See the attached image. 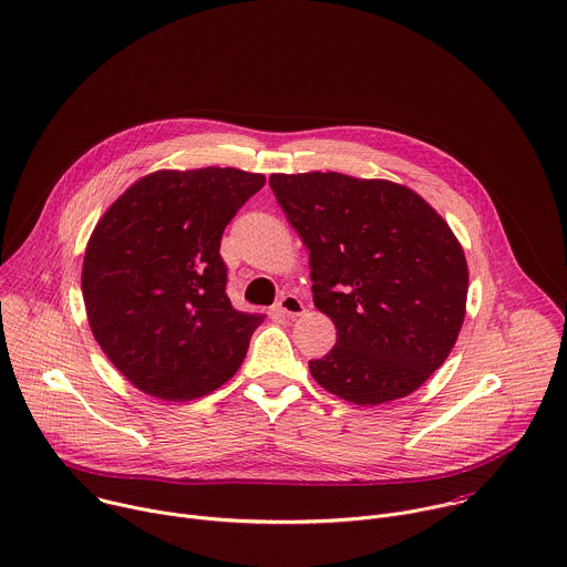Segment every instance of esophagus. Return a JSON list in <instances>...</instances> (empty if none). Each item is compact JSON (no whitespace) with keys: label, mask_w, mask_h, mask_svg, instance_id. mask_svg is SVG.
<instances>
[{"label":"esophagus","mask_w":567,"mask_h":567,"mask_svg":"<svg viewBox=\"0 0 567 567\" xmlns=\"http://www.w3.org/2000/svg\"><path fill=\"white\" fill-rule=\"evenodd\" d=\"M278 311L285 313L287 318H296V316H302L305 313V305L300 298L296 296H282L278 300Z\"/></svg>","instance_id":"1"}]
</instances>
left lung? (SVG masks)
I'll return each instance as SVG.
<instances>
[{"label": "left lung", "mask_w": 567, "mask_h": 567, "mask_svg": "<svg viewBox=\"0 0 567 567\" xmlns=\"http://www.w3.org/2000/svg\"><path fill=\"white\" fill-rule=\"evenodd\" d=\"M269 186L309 249L313 302L336 324V347L309 360L316 383L355 405L419 390L465 318L467 262L447 223L388 179L274 173Z\"/></svg>", "instance_id": "1"}]
</instances>
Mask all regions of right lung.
I'll use <instances>...</instances> for the list:
<instances>
[{
	"label": "right lung",
	"mask_w": 567,
	"mask_h": 567,
	"mask_svg": "<svg viewBox=\"0 0 567 567\" xmlns=\"http://www.w3.org/2000/svg\"><path fill=\"white\" fill-rule=\"evenodd\" d=\"M265 175L155 171L109 207L86 245L82 296L95 340L148 396L194 401L240 369L260 313L234 309L225 227Z\"/></svg>",
	"instance_id": "obj_1"
}]
</instances>
